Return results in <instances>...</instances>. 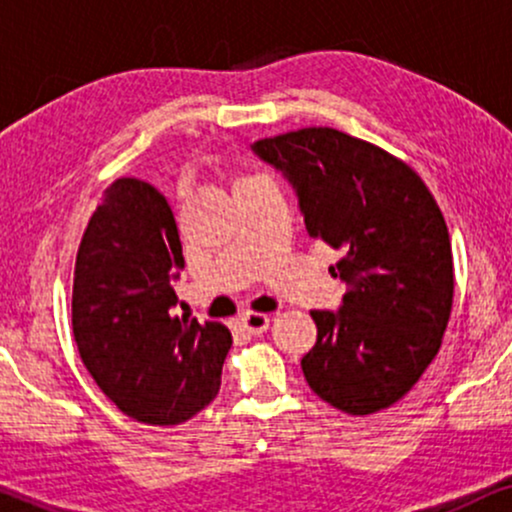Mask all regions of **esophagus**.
<instances>
[{
    "label": "esophagus",
    "instance_id": "esophagus-1",
    "mask_svg": "<svg viewBox=\"0 0 512 512\" xmlns=\"http://www.w3.org/2000/svg\"><path fill=\"white\" fill-rule=\"evenodd\" d=\"M240 322H243V327L250 334H262V332H267V327H269V315L248 313V315L240 317Z\"/></svg>",
    "mask_w": 512,
    "mask_h": 512
}]
</instances>
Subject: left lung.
<instances>
[{"instance_id":"1","label":"left lung","mask_w":512,"mask_h":512,"mask_svg":"<svg viewBox=\"0 0 512 512\" xmlns=\"http://www.w3.org/2000/svg\"><path fill=\"white\" fill-rule=\"evenodd\" d=\"M252 151L293 185L308 236L342 252V308L310 313V390L354 416L392 407L431 366L450 320L455 274L436 199L407 163L332 127L260 139Z\"/></svg>"}]
</instances>
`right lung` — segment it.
Returning <instances> with one entry per match:
<instances>
[{
  "mask_svg": "<svg viewBox=\"0 0 512 512\" xmlns=\"http://www.w3.org/2000/svg\"><path fill=\"white\" fill-rule=\"evenodd\" d=\"M185 267L166 197L115 180L93 211L74 264L79 356L115 407L149 426H178L219 395L231 332L173 315L170 281Z\"/></svg>",
  "mask_w": 512,
  "mask_h": 512,
  "instance_id": "obj_1",
  "label": "right lung"
}]
</instances>
